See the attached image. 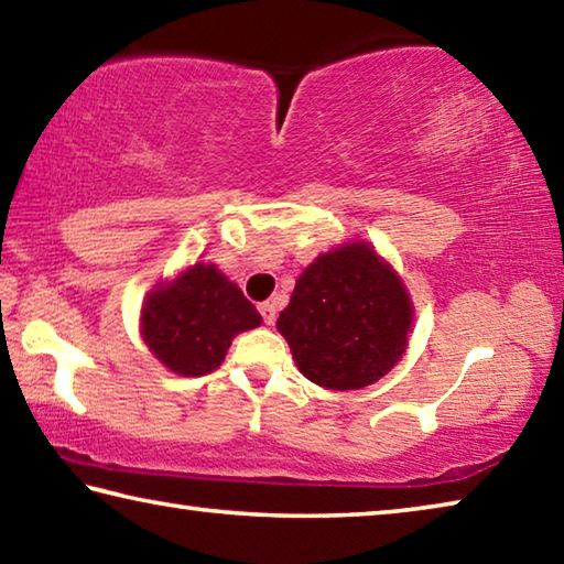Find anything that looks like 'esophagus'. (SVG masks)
<instances>
[{"instance_id": "34e87169", "label": "esophagus", "mask_w": 564, "mask_h": 564, "mask_svg": "<svg viewBox=\"0 0 564 564\" xmlns=\"http://www.w3.org/2000/svg\"><path fill=\"white\" fill-rule=\"evenodd\" d=\"M259 311H261L265 326H273V323H275V303H261Z\"/></svg>"}]
</instances>
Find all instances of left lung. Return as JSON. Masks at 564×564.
Wrapping results in <instances>:
<instances>
[{"instance_id": "obj_1", "label": "left lung", "mask_w": 564, "mask_h": 564, "mask_svg": "<svg viewBox=\"0 0 564 564\" xmlns=\"http://www.w3.org/2000/svg\"><path fill=\"white\" fill-rule=\"evenodd\" d=\"M413 316L403 279L358 238L321 253L299 275L275 328L311 383L358 390L403 358Z\"/></svg>"}]
</instances>
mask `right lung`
Returning a JSON list of instances; mask_svg holds the SVG:
<instances>
[{
	"mask_svg": "<svg viewBox=\"0 0 564 564\" xmlns=\"http://www.w3.org/2000/svg\"><path fill=\"white\" fill-rule=\"evenodd\" d=\"M259 326L243 291L216 263L198 261L147 293L139 328L161 366L194 378L221 366L238 333Z\"/></svg>",
	"mask_w": 564,
	"mask_h": 564,
	"instance_id": "1",
	"label": "right lung"
}]
</instances>
